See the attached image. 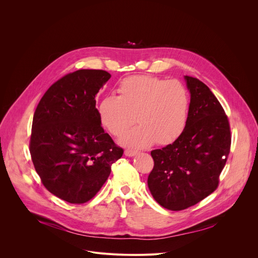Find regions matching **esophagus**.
<instances>
[{"label":"esophagus","mask_w":258,"mask_h":258,"mask_svg":"<svg viewBox=\"0 0 258 258\" xmlns=\"http://www.w3.org/2000/svg\"><path fill=\"white\" fill-rule=\"evenodd\" d=\"M137 153H138L137 151H134V150H130V149H126V150L124 151V154H125L126 156H130V157H132V156H135Z\"/></svg>","instance_id":"34e87169"}]
</instances>
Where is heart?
I'll return each mask as SVG.
<instances>
[{
	"instance_id": "heart-1",
	"label": "heart",
	"mask_w": 258,
	"mask_h": 258,
	"mask_svg": "<svg viewBox=\"0 0 258 258\" xmlns=\"http://www.w3.org/2000/svg\"><path fill=\"white\" fill-rule=\"evenodd\" d=\"M116 97H106L98 106L102 125L115 137L123 135L133 123H140L120 140L131 148H143L154 142H174L187 124L190 98L179 81L137 76L123 80Z\"/></svg>"
}]
</instances>
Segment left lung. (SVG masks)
<instances>
[{
	"instance_id": "1",
	"label": "left lung",
	"mask_w": 258,
	"mask_h": 258,
	"mask_svg": "<svg viewBox=\"0 0 258 258\" xmlns=\"http://www.w3.org/2000/svg\"><path fill=\"white\" fill-rule=\"evenodd\" d=\"M191 94L188 120L181 135L151 151L148 176L153 198L164 208L187 209L214 192L231 150V127L223 106L209 88L185 77Z\"/></svg>"
}]
</instances>
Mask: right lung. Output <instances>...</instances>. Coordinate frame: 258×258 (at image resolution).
<instances>
[{"mask_svg": "<svg viewBox=\"0 0 258 258\" xmlns=\"http://www.w3.org/2000/svg\"><path fill=\"white\" fill-rule=\"evenodd\" d=\"M111 78L100 69H80L54 83L36 107L29 151L45 188L83 204L107 180L123 149L104 132L95 97Z\"/></svg>", "mask_w": 258, "mask_h": 258, "instance_id": "right-lung-1", "label": "right lung"}]
</instances>
